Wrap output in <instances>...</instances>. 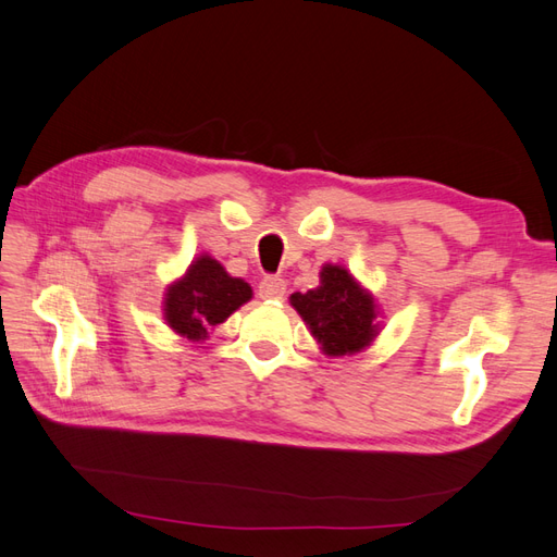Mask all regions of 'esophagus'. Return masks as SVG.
Instances as JSON below:
<instances>
[{
    "instance_id": "obj_1",
    "label": "esophagus",
    "mask_w": 557,
    "mask_h": 557,
    "mask_svg": "<svg viewBox=\"0 0 557 557\" xmlns=\"http://www.w3.org/2000/svg\"><path fill=\"white\" fill-rule=\"evenodd\" d=\"M258 295H260V299H267V301L283 299L285 297V281L276 278V276L262 278L258 285Z\"/></svg>"
}]
</instances>
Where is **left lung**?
<instances>
[{
  "label": "left lung",
  "instance_id": "8db88e82",
  "mask_svg": "<svg viewBox=\"0 0 557 557\" xmlns=\"http://www.w3.org/2000/svg\"><path fill=\"white\" fill-rule=\"evenodd\" d=\"M290 305L330 358L356 356L372 346L381 332L374 295L342 264H323L318 288L293 293Z\"/></svg>",
  "mask_w": 557,
  "mask_h": 557
}]
</instances>
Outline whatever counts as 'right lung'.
Returning <instances> with one entry per match:
<instances>
[{
  "label": "right lung",
  "mask_w": 557,
  "mask_h": 557,
  "mask_svg": "<svg viewBox=\"0 0 557 557\" xmlns=\"http://www.w3.org/2000/svg\"><path fill=\"white\" fill-rule=\"evenodd\" d=\"M250 297L252 290L244 278L230 276L221 262L201 252L181 278L164 288L162 318L183 339L205 342Z\"/></svg>",
  "instance_id": "obj_1"
}]
</instances>
